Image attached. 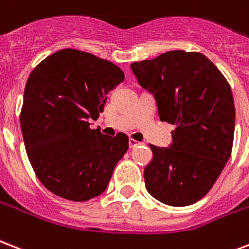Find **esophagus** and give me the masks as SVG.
Returning a JSON list of instances; mask_svg holds the SVG:
<instances>
[{"mask_svg":"<svg viewBox=\"0 0 249 249\" xmlns=\"http://www.w3.org/2000/svg\"><path fill=\"white\" fill-rule=\"evenodd\" d=\"M138 145H140V142L136 141V140H133V138L129 140V147H130V149H134V147H137Z\"/></svg>","mask_w":249,"mask_h":249,"instance_id":"obj_1","label":"esophagus"}]
</instances>
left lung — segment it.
I'll list each match as a JSON object with an SVG mask.
<instances>
[{
    "mask_svg": "<svg viewBox=\"0 0 249 249\" xmlns=\"http://www.w3.org/2000/svg\"><path fill=\"white\" fill-rule=\"evenodd\" d=\"M133 73L154 94L159 119L175 125L170 147L150 145L147 192L171 206H187L212 189L234 143L232 91L217 66L200 52L170 51L133 62Z\"/></svg>",
    "mask_w": 249,
    "mask_h": 249,
    "instance_id": "obj_1",
    "label": "left lung"
}]
</instances>
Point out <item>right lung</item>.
Segmentation results:
<instances>
[{
	"instance_id": "right-lung-1",
	"label": "right lung",
	"mask_w": 249,
	"mask_h": 249,
	"mask_svg": "<svg viewBox=\"0 0 249 249\" xmlns=\"http://www.w3.org/2000/svg\"><path fill=\"white\" fill-rule=\"evenodd\" d=\"M124 79L111 61L71 48L53 53L32 70L20 128L30 163L48 191L77 202L106 191L129 138L124 133L104 136L89 120L99 117L107 94Z\"/></svg>"
}]
</instances>
